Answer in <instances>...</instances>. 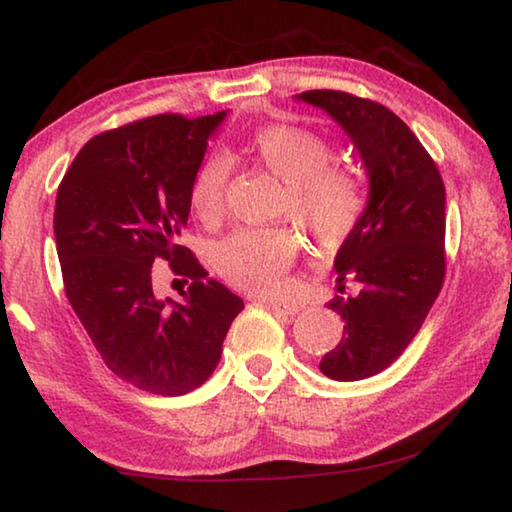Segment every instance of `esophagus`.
I'll return each mask as SVG.
<instances>
[{"instance_id":"esophagus-1","label":"esophagus","mask_w":512,"mask_h":512,"mask_svg":"<svg viewBox=\"0 0 512 512\" xmlns=\"http://www.w3.org/2000/svg\"><path fill=\"white\" fill-rule=\"evenodd\" d=\"M269 307L273 312H280V314H287V316H294V314H298L300 312V305H296V303H269Z\"/></svg>"}]
</instances>
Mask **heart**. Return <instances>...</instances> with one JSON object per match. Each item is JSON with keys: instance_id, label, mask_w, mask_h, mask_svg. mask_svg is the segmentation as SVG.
Listing matches in <instances>:
<instances>
[{"instance_id": "heart-1", "label": "heart", "mask_w": 512, "mask_h": 512, "mask_svg": "<svg viewBox=\"0 0 512 512\" xmlns=\"http://www.w3.org/2000/svg\"><path fill=\"white\" fill-rule=\"evenodd\" d=\"M259 164L287 184L285 209L323 246H337L367 209V189L355 170L330 164L335 148L326 136L296 125H269L250 136ZM230 161L212 152L200 161L189 184V205L202 223L223 218ZM298 255L296 234L282 227H241L218 241L212 253L216 273L227 285L257 296H278Z\"/></svg>"}]
</instances>
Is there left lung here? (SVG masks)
<instances>
[{"mask_svg": "<svg viewBox=\"0 0 512 512\" xmlns=\"http://www.w3.org/2000/svg\"><path fill=\"white\" fill-rule=\"evenodd\" d=\"M298 100L337 120L369 173V202L335 257L339 291L328 303L346 321L344 337L323 355L332 380H362L408 348L444 282V182L431 154L394 111L344 91H305Z\"/></svg>", "mask_w": 512, "mask_h": 512, "instance_id": "left-lung-1", "label": "left lung"}]
</instances>
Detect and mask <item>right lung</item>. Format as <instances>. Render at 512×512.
<instances>
[{"label":"right lung","mask_w":512,"mask_h":512,"mask_svg":"<svg viewBox=\"0 0 512 512\" xmlns=\"http://www.w3.org/2000/svg\"><path fill=\"white\" fill-rule=\"evenodd\" d=\"M223 118L159 113L97 134L56 193V253L72 310L104 364L150 394L180 396L205 383L243 310L180 243L191 177ZM161 261L190 282L182 301L153 291L163 267L151 264Z\"/></svg>","instance_id":"obj_1"}]
</instances>
